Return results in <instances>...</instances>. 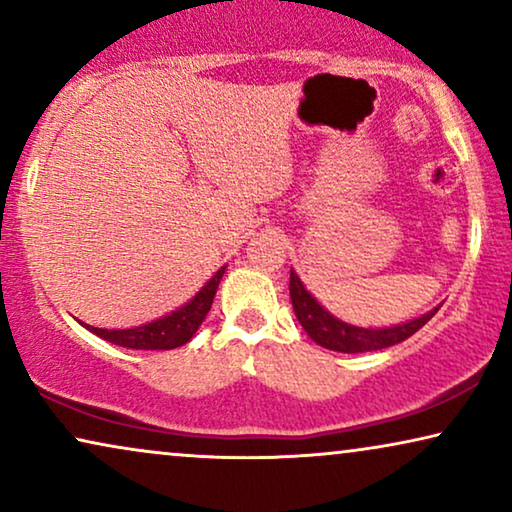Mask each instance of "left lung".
<instances>
[{"mask_svg": "<svg viewBox=\"0 0 512 512\" xmlns=\"http://www.w3.org/2000/svg\"><path fill=\"white\" fill-rule=\"evenodd\" d=\"M289 291H291L293 312H296V317L300 321V326L305 328V333L310 335L317 345L333 349V352H342V354L375 352V349L398 345V342L408 340L412 333H417L419 328H422L426 321L440 310L438 305L433 307L431 312L422 314V317L403 321V324H396V326L363 328V326L347 324V321L333 317V314L305 289V284L300 282V277L293 270H291Z\"/></svg>", "mask_w": 512, "mask_h": 512, "instance_id": "left-lung-1", "label": "left lung"}]
</instances>
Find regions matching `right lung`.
<instances>
[{"label": "right lung", "mask_w": 512, "mask_h": 512, "mask_svg": "<svg viewBox=\"0 0 512 512\" xmlns=\"http://www.w3.org/2000/svg\"><path fill=\"white\" fill-rule=\"evenodd\" d=\"M226 265L219 268L212 275V279L195 293V296L184 303L177 310L165 314V317L153 319L149 324L132 326V328H97L90 324H83L90 333H95L97 338L111 342V345L128 347V349H174L191 342V338L198 331L202 321H205L209 307L214 303L216 289H219Z\"/></svg>", "instance_id": "1"}]
</instances>
